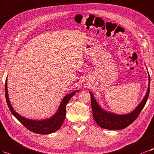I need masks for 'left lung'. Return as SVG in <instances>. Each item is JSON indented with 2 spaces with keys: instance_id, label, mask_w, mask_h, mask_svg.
<instances>
[{
  "instance_id": "8db88e82",
  "label": "left lung",
  "mask_w": 154,
  "mask_h": 154,
  "mask_svg": "<svg viewBox=\"0 0 154 154\" xmlns=\"http://www.w3.org/2000/svg\"><path fill=\"white\" fill-rule=\"evenodd\" d=\"M149 87L147 93L144 98L141 101L139 105L131 113L125 115H117L110 112H106L103 110L96 102L91 92H89L91 99V107L93 116L96 123L102 128L110 130H120L126 128L131 124H132L139 116L141 111L145 106L146 102L149 98L150 92V75Z\"/></svg>"
}]
</instances>
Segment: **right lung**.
<instances>
[{
    "mask_svg": "<svg viewBox=\"0 0 154 154\" xmlns=\"http://www.w3.org/2000/svg\"><path fill=\"white\" fill-rule=\"evenodd\" d=\"M7 81L8 79L6 78L5 83V94L7 104L10 111L26 128L33 133L40 134H49L56 131L61 128L65 119L66 106L68 102L72 98V96L75 95L76 92L78 91H73L72 93L65 96L61 101L58 112L52 117L43 121H33L21 116L13 109V108L10 103L8 97Z\"/></svg>",
    "mask_w": 154,
    "mask_h": 154,
    "instance_id": "add662e5",
    "label": "right lung"
}]
</instances>
